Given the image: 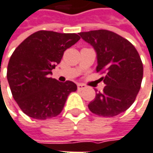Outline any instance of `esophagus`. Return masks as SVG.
I'll return each mask as SVG.
<instances>
[{"label":"esophagus","instance_id":"1","mask_svg":"<svg viewBox=\"0 0 153 153\" xmlns=\"http://www.w3.org/2000/svg\"><path fill=\"white\" fill-rule=\"evenodd\" d=\"M86 88V86L84 85V84H82V83H78L77 84V89L79 90V91H82L83 89H85Z\"/></svg>","mask_w":153,"mask_h":153}]
</instances>
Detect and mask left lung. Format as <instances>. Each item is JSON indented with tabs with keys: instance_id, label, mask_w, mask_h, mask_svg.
<instances>
[{
	"instance_id": "8db88e82",
	"label": "left lung",
	"mask_w": 153,
	"mask_h": 153,
	"mask_svg": "<svg viewBox=\"0 0 153 153\" xmlns=\"http://www.w3.org/2000/svg\"><path fill=\"white\" fill-rule=\"evenodd\" d=\"M95 49L97 71L105 73L103 92H97L88 107L102 117H114L134 103L143 79V64L135 47L114 32L99 29L79 33Z\"/></svg>"
}]
</instances>
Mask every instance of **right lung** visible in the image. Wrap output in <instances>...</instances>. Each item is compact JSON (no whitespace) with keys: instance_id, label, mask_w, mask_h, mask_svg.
I'll return each instance as SVG.
<instances>
[{"instance_id":"right-lung-1","label":"right lung","mask_w":153,"mask_h":153,"mask_svg":"<svg viewBox=\"0 0 153 153\" xmlns=\"http://www.w3.org/2000/svg\"><path fill=\"white\" fill-rule=\"evenodd\" d=\"M76 34L40 30L26 38L12 54L7 78L14 99L30 117L47 119L63 109L68 96L76 91L75 82L49 77L63 52L79 41Z\"/></svg>"}]
</instances>
